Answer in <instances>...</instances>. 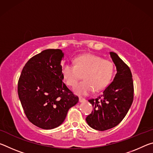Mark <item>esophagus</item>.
<instances>
[{"label":"esophagus","mask_w":153,"mask_h":153,"mask_svg":"<svg viewBox=\"0 0 153 153\" xmlns=\"http://www.w3.org/2000/svg\"><path fill=\"white\" fill-rule=\"evenodd\" d=\"M86 99H85V98H82V97H79V102H85L86 101Z\"/></svg>","instance_id":"obj_1"}]
</instances>
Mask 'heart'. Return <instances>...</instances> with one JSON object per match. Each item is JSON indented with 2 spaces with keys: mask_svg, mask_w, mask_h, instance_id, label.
<instances>
[{
  "mask_svg": "<svg viewBox=\"0 0 153 153\" xmlns=\"http://www.w3.org/2000/svg\"><path fill=\"white\" fill-rule=\"evenodd\" d=\"M62 74L67 84L74 87L83 77L84 81L75 88L79 95H87L94 89L99 91L107 86L112 78L114 66L111 61L102 59L99 56L87 54L75 59V65L64 63Z\"/></svg>",
  "mask_w": 153,
  "mask_h": 153,
  "instance_id": "1",
  "label": "heart"
}]
</instances>
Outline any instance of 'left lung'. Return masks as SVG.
Instances as JSON below:
<instances>
[{
	"mask_svg": "<svg viewBox=\"0 0 153 153\" xmlns=\"http://www.w3.org/2000/svg\"><path fill=\"white\" fill-rule=\"evenodd\" d=\"M110 55L117 69L113 81L100 97L88 100L94 109L88 115L86 122L98 131L117 126L125 117L134 99V83L130 69L116 53L110 52Z\"/></svg>",
	"mask_w": 153,
	"mask_h": 153,
	"instance_id": "8db88e82",
	"label": "left lung"
}]
</instances>
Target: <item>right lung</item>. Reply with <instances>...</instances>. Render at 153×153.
I'll return each mask as SVG.
<instances>
[{"label": "right lung", "instance_id": "add662e5", "mask_svg": "<svg viewBox=\"0 0 153 153\" xmlns=\"http://www.w3.org/2000/svg\"><path fill=\"white\" fill-rule=\"evenodd\" d=\"M60 49H46L28 61L18 81L17 91L31 123L44 129L61 125L69 108L79 98L63 80Z\"/></svg>", "mask_w": 153, "mask_h": 153}]
</instances>
